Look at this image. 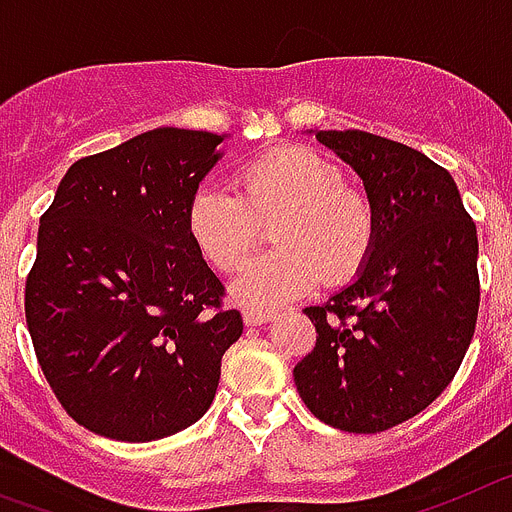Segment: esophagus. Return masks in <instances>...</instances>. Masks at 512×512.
Segmentation results:
<instances>
[{"label": "esophagus", "instance_id": "obj_1", "mask_svg": "<svg viewBox=\"0 0 512 512\" xmlns=\"http://www.w3.org/2000/svg\"><path fill=\"white\" fill-rule=\"evenodd\" d=\"M273 317H275L273 311L244 309V324H247V327H257V324H265V322H270Z\"/></svg>", "mask_w": 512, "mask_h": 512}]
</instances>
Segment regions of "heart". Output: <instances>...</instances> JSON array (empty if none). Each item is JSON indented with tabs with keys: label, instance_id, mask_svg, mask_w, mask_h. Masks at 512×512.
I'll list each match as a JSON object with an SVG mask.
<instances>
[{
	"label": "heart",
	"instance_id": "obj_1",
	"mask_svg": "<svg viewBox=\"0 0 512 512\" xmlns=\"http://www.w3.org/2000/svg\"><path fill=\"white\" fill-rule=\"evenodd\" d=\"M268 226L275 250L231 288L250 309L299 299L317 281L355 278L373 252L379 216L340 164L306 146H278L244 162L237 193L208 185L190 198V239L221 273L242 270Z\"/></svg>",
	"mask_w": 512,
	"mask_h": 512
}]
</instances>
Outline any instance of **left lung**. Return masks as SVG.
Returning <instances> with one entry per match:
<instances>
[{
  "instance_id": "left-lung-1",
  "label": "left lung",
  "mask_w": 512,
  "mask_h": 512,
  "mask_svg": "<svg viewBox=\"0 0 512 512\" xmlns=\"http://www.w3.org/2000/svg\"><path fill=\"white\" fill-rule=\"evenodd\" d=\"M366 182L379 234L358 281L304 314L317 345L293 368L311 415L381 433L453 381L479 314L477 226L448 170L366 131H319Z\"/></svg>"
}]
</instances>
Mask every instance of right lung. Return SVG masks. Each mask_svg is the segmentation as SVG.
Listing matches in <instances>:
<instances>
[{
	"instance_id": "right-lung-1",
	"label": "right lung",
	"mask_w": 512,
	"mask_h": 512,
	"mask_svg": "<svg viewBox=\"0 0 512 512\" xmlns=\"http://www.w3.org/2000/svg\"><path fill=\"white\" fill-rule=\"evenodd\" d=\"M221 136L146 131L69 167L41 216L25 319L48 386L82 428L126 443L211 407L242 314L188 231Z\"/></svg>"
}]
</instances>
